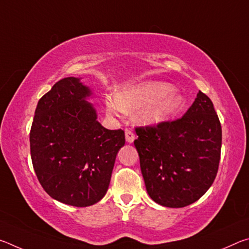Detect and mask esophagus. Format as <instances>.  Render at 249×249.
Instances as JSON below:
<instances>
[{
  "instance_id": "1",
  "label": "esophagus",
  "mask_w": 249,
  "mask_h": 249,
  "mask_svg": "<svg viewBox=\"0 0 249 249\" xmlns=\"http://www.w3.org/2000/svg\"><path fill=\"white\" fill-rule=\"evenodd\" d=\"M125 140L129 144H132L135 141V134L130 129H125Z\"/></svg>"
}]
</instances>
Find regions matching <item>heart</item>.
Returning a JSON list of instances; mask_svg holds the SVG:
<instances>
[{"label": "heart", "instance_id": "b5f03b06", "mask_svg": "<svg viewBox=\"0 0 249 249\" xmlns=\"http://www.w3.org/2000/svg\"><path fill=\"white\" fill-rule=\"evenodd\" d=\"M183 98L174 90L170 83L145 81L128 86L116 93V98L107 96L105 108L109 115L119 116L123 112L138 110L137 120L142 124L154 125L166 121L182 107Z\"/></svg>", "mask_w": 249, "mask_h": 249}]
</instances>
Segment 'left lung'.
<instances>
[{
    "mask_svg": "<svg viewBox=\"0 0 249 249\" xmlns=\"http://www.w3.org/2000/svg\"><path fill=\"white\" fill-rule=\"evenodd\" d=\"M136 134L142 175L156 203L183 208L209 190L220 163L222 127L208 95L199 91L181 119L137 127Z\"/></svg>",
    "mask_w": 249,
    "mask_h": 249,
    "instance_id": "left-lung-1",
    "label": "left lung"
}]
</instances>
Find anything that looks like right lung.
I'll use <instances>...</instances> for the list:
<instances>
[{"mask_svg": "<svg viewBox=\"0 0 249 249\" xmlns=\"http://www.w3.org/2000/svg\"><path fill=\"white\" fill-rule=\"evenodd\" d=\"M89 87L68 77L37 104L29 134L34 170L41 187L61 203L84 208L107 193L124 130L98 121Z\"/></svg>", "mask_w": 249, "mask_h": 249, "instance_id": "add662e5", "label": "right lung"}]
</instances>
